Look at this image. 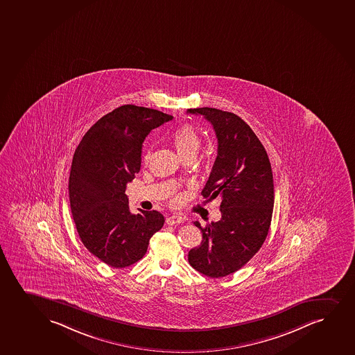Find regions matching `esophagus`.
I'll list each match as a JSON object with an SVG mask.
<instances>
[{"mask_svg": "<svg viewBox=\"0 0 355 355\" xmlns=\"http://www.w3.org/2000/svg\"><path fill=\"white\" fill-rule=\"evenodd\" d=\"M185 221V217L180 216V215H171L166 218L167 225H178V223H183Z\"/></svg>", "mask_w": 355, "mask_h": 355, "instance_id": "esophagus-1", "label": "esophagus"}]
</instances>
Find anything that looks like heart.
Returning a JSON list of instances; mask_svg holds the SVG:
<instances>
[{
	"instance_id": "b5f03b06",
	"label": "heart",
	"mask_w": 355,
	"mask_h": 355,
	"mask_svg": "<svg viewBox=\"0 0 355 355\" xmlns=\"http://www.w3.org/2000/svg\"><path fill=\"white\" fill-rule=\"evenodd\" d=\"M172 144L182 158L195 155L200 150V138L196 130L190 125H184L172 134Z\"/></svg>"
}]
</instances>
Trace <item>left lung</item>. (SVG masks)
<instances>
[{
  "label": "left lung",
  "instance_id": "1",
  "mask_svg": "<svg viewBox=\"0 0 355 355\" xmlns=\"http://www.w3.org/2000/svg\"><path fill=\"white\" fill-rule=\"evenodd\" d=\"M213 125L217 157L205 198H221V220L202 228L203 240L189 252L196 271L210 278L232 275L245 266L263 246L271 225L275 190L266 150L250 125L235 114L220 109H188Z\"/></svg>",
  "mask_w": 355,
  "mask_h": 355
}]
</instances>
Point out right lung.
<instances>
[{
    "mask_svg": "<svg viewBox=\"0 0 355 355\" xmlns=\"http://www.w3.org/2000/svg\"><path fill=\"white\" fill-rule=\"evenodd\" d=\"M172 119L155 109L121 105L101 117L76 148L69 178L76 228L87 250L114 268L139 261L163 227L157 210L130 214L125 191L140 171L142 142Z\"/></svg>",
    "mask_w": 355,
    "mask_h": 355,
    "instance_id": "right-lung-1",
    "label": "right lung"
}]
</instances>
